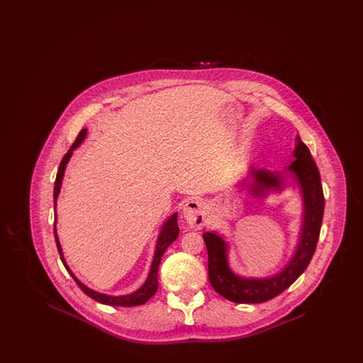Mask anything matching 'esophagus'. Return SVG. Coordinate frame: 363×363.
<instances>
[{"label":"esophagus","instance_id":"34e87169","mask_svg":"<svg viewBox=\"0 0 363 363\" xmlns=\"http://www.w3.org/2000/svg\"><path fill=\"white\" fill-rule=\"evenodd\" d=\"M182 215L191 228L200 230L207 222V204L201 200H190L184 206Z\"/></svg>","mask_w":363,"mask_h":363}]
</instances>
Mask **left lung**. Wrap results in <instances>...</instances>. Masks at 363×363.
Returning <instances> with one entry per match:
<instances>
[{
    "instance_id": "left-lung-1",
    "label": "left lung",
    "mask_w": 363,
    "mask_h": 363,
    "mask_svg": "<svg viewBox=\"0 0 363 363\" xmlns=\"http://www.w3.org/2000/svg\"><path fill=\"white\" fill-rule=\"evenodd\" d=\"M293 163L286 169L293 174L301 188L303 201V220L298 246L287 265L269 277H242L228 265V246L216 233H204L203 238L208 252V277L213 290L225 299L237 303H262L289 289L308 268L320 237L324 215V193L315 162L306 144L296 136ZM284 173L252 169L253 184L247 185L256 197H264L269 190L284 188Z\"/></svg>"
}]
</instances>
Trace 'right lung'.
<instances>
[{
	"mask_svg": "<svg viewBox=\"0 0 363 363\" xmlns=\"http://www.w3.org/2000/svg\"><path fill=\"white\" fill-rule=\"evenodd\" d=\"M86 129H83L79 136L76 138V141L72 144V147L69 148V151L65 154V156L62 157L61 163H60V167H58V173L55 177V184H54V208L57 206V197L60 194V189H61V184H62V178H64V173H65V169H67V164L69 162L70 156L73 154V151L83 143V140L86 138ZM55 223H57V212L54 209V237H55V243H57V249H58V253L61 256V261L64 264V267L67 268V271L69 272L70 277L74 279V281L77 283V286L82 289L83 293L86 294L88 296H91L92 299H95L96 302H101L104 305H110V306H123V308H130V306H138V305H143L145 303L157 290V269H159V264H160V259L162 256L164 255L166 249L169 247V245H172L178 234H179V227L177 223V212L173 213L166 222L164 225H162V230H160V234L157 237V241H156L155 255H154V259H152V264H151V269H150V274L148 277L145 280V283L136 290L135 293L128 294V295H120V296H114V295H107V294L98 293V291H94L91 289H88L86 284H83L77 277L73 275V272L70 271L67 261L64 259V255H62V249H61V245L58 241V235H57V230H55Z\"/></svg>",
	"mask_w": 363,
	"mask_h": 363,
	"instance_id": "1",
	"label": "right lung"
}]
</instances>
